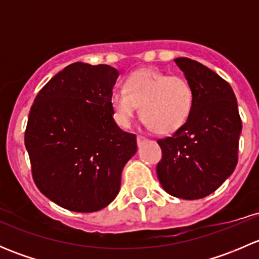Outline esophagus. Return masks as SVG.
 Instances as JSON below:
<instances>
[{"mask_svg":"<svg viewBox=\"0 0 259 259\" xmlns=\"http://www.w3.org/2000/svg\"><path fill=\"white\" fill-rule=\"evenodd\" d=\"M137 143H138V146H139V148H142L145 143H148V139H146L145 137H143V135H138Z\"/></svg>","mask_w":259,"mask_h":259,"instance_id":"1","label":"esophagus"}]
</instances>
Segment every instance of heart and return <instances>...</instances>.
Segmentation results:
<instances>
[{
	"instance_id": "heart-1",
	"label": "heart",
	"mask_w": 259,
	"mask_h": 259,
	"mask_svg": "<svg viewBox=\"0 0 259 259\" xmlns=\"http://www.w3.org/2000/svg\"><path fill=\"white\" fill-rule=\"evenodd\" d=\"M194 93L184 77L169 76L155 69H140L127 75L122 90L110 95L115 121L127 127L137 106L145 125L158 134H171L189 119Z\"/></svg>"
}]
</instances>
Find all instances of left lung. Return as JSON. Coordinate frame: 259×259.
Here are the masks:
<instances>
[{
	"mask_svg": "<svg viewBox=\"0 0 259 259\" xmlns=\"http://www.w3.org/2000/svg\"><path fill=\"white\" fill-rule=\"evenodd\" d=\"M194 93L189 119L171 137L159 139L156 174L168 194L200 199L218 189L238 161L242 120L231 85L200 62L174 60Z\"/></svg>",
	"mask_w": 259,
	"mask_h": 259,
	"instance_id": "obj_1",
	"label": "left lung"
}]
</instances>
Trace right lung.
<instances>
[{
  "label": "right lung",
  "instance_id": "obj_1",
  "mask_svg": "<svg viewBox=\"0 0 259 259\" xmlns=\"http://www.w3.org/2000/svg\"><path fill=\"white\" fill-rule=\"evenodd\" d=\"M119 71L75 62L36 96L25 132L32 178L45 197L79 213L98 211L120 190L137 137L115 122L110 95Z\"/></svg>",
  "mask_w": 259,
  "mask_h": 259
}]
</instances>
